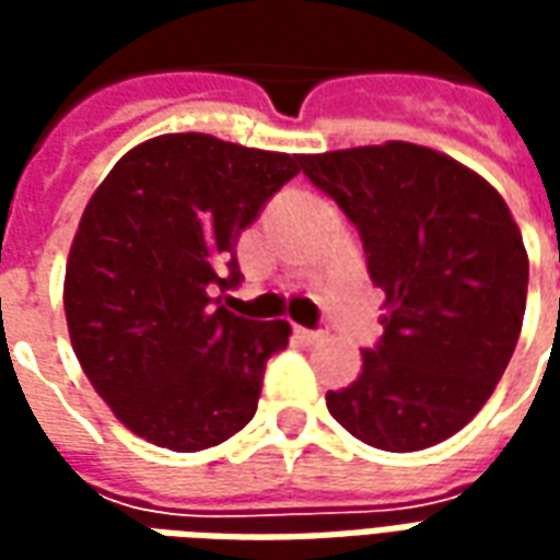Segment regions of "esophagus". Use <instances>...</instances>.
Returning a JSON list of instances; mask_svg holds the SVG:
<instances>
[{"mask_svg":"<svg viewBox=\"0 0 560 560\" xmlns=\"http://www.w3.org/2000/svg\"><path fill=\"white\" fill-rule=\"evenodd\" d=\"M293 336L303 341V345H315V341L324 339L320 332H315V329H305V327H293Z\"/></svg>","mask_w":560,"mask_h":560,"instance_id":"34e87169","label":"esophagus"}]
</instances>
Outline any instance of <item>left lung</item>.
Segmentation results:
<instances>
[{"mask_svg":"<svg viewBox=\"0 0 560 560\" xmlns=\"http://www.w3.org/2000/svg\"><path fill=\"white\" fill-rule=\"evenodd\" d=\"M351 219L389 315L327 408L363 444L413 453L468 425L516 351L528 255L504 197L444 152L389 140L303 155Z\"/></svg>","mask_w":560,"mask_h":560,"instance_id":"obj_1","label":"left lung"}]
</instances>
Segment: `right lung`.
Returning a JSON list of instances; mask_svg holds the SVG:
<instances>
[{"label": "right lung", "mask_w": 560, "mask_h": 560, "mask_svg": "<svg viewBox=\"0 0 560 560\" xmlns=\"http://www.w3.org/2000/svg\"><path fill=\"white\" fill-rule=\"evenodd\" d=\"M300 167L303 155L161 135L116 161L83 209L68 336L95 393L149 444L197 453L255 417L291 324L233 315L220 296L243 279L240 233Z\"/></svg>", "instance_id": "right-lung-1"}]
</instances>
